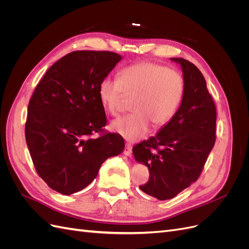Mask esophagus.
<instances>
[{
	"label": "esophagus",
	"mask_w": 249,
	"mask_h": 249,
	"mask_svg": "<svg viewBox=\"0 0 249 249\" xmlns=\"http://www.w3.org/2000/svg\"><path fill=\"white\" fill-rule=\"evenodd\" d=\"M131 154H132V146H131V144H129V143H126L125 147L124 149V155L131 156Z\"/></svg>",
	"instance_id": "esophagus-1"
}]
</instances>
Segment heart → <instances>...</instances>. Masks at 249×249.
Listing matches in <instances>:
<instances>
[{"label":"heart","instance_id":"obj_1","mask_svg":"<svg viewBox=\"0 0 249 249\" xmlns=\"http://www.w3.org/2000/svg\"><path fill=\"white\" fill-rule=\"evenodd\" d=\"M185 91L180 74L154 62L126 66L119 78L107 77L99 85L100 100L111 115L122 111L123 99L135 96L132 114L113 120L111 129L129 141L143 138L150 129L167 124L176 115Z\"/></svg>","mask_w":249,"mask_h":249}]
</instances>
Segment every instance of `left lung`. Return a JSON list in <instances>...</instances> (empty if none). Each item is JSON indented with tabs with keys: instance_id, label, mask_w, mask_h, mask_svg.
Wrapping results in <instances>:
<instances>
[{
	"instance_id": "1",
	"label": "left lung",
	"mask_w": 249,
	"mask_h": 249,
	"mask_svg": "<svg viewBox=\"0 0 249 249\" xmlns=\"http://www.w3.org/2000/svg\"><path fill=\"white\" fill-rule=\"evenodd\" d=\"M170 60L183 71L182 103L156 136L133 147L135 160L149 171L139 188L159 200L173 198L198 178L216 139V107L202 73L188 60Z\"/></svg>"
}]
</instances>
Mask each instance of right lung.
Segmentation results:
<instances>
[{
  "label": "right lung",
  "instance_id": "obj_1",
  "mask_svg": "<svg viewBox=\"0 0 249 249\" xmlns=\"http://www.w3.org/2000/svg\"><path fill=\"white\" fill-rule=\"evenodd\" d=\"M123 59L116 53L76 51L53 64L28 106L26 141L39 177L64 195L81 191L108 158L123 153L124 141L108 133L99 85Z\"/></svg>",
  "mask_w": 249,
  "mask_h": 249
}]
</instances>
